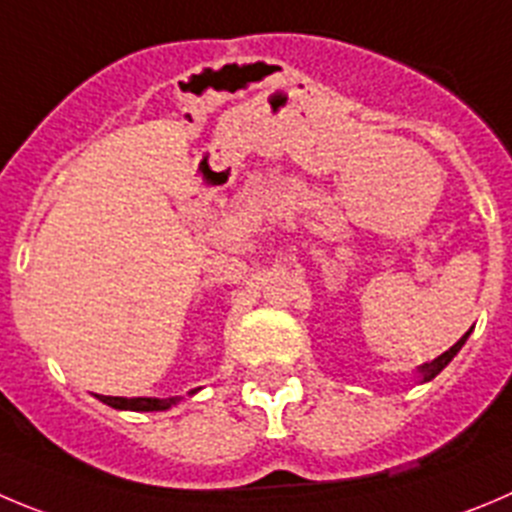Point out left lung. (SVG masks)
<instances>
[{
	"label": "left lung",
	"mask_w": 512,
	"mask_h": 512,
	"mask_svg": "<svg viewBox=\"0 0 512 512\" xmlns=\"http://www.w3.org/2000/svg\"><path fill=\"white\" fill-rule=\"evenodd\" d=\"M470 333H472V328H470V331L465 333V336L460 338V341L455 343V346L450 348V351H444L442 356H437V358H434V361H429V364H422V366H417V384H427V381H432L434 376H437L439 371L444 369V366L450 364L452 358H455L457 353H460V348L465 346V341H467V338H470Z\"/></svg>",
	"instance_id": "8db88e82"
}]
</instances>
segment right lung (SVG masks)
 <instances>
[{
    "label": "right lung",
    "mask_w": 512,
    "mask_h": 512,
    "mask_svg": "<svg viewBox=\"0 0 512 512\" xmlns=\"http://www.w3.org/2000/svg\"><path fill=\"white\" fill-rule=\"evenodd\" d=\"M199 389H191L189 396L197 394ZM95 399H100L103 404L113 409H121V412H166V409L176 407L184 396H169V399H151V396H136V399H126V396H100L95 394Z\"/></svg>",
    "instance_id": "add662e5"
}]
</instances>
